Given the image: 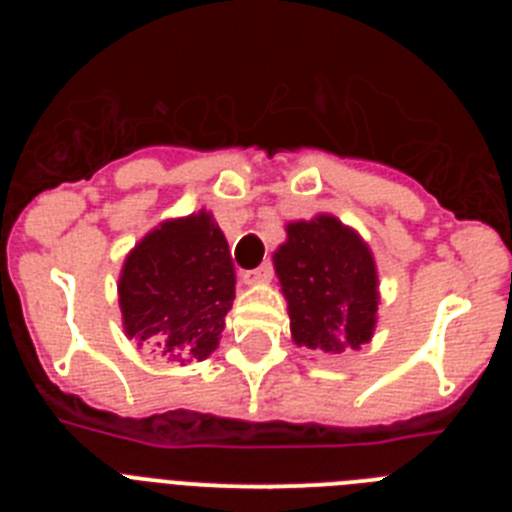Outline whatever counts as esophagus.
Wrapping results in <instances>:
<instances>
[{
	"label": "esophagus",
	"instance_id": "34e87169",
	"mask_svg": "<svg viewBox=\"0 0 512 512\" xmlns=\"http://www.w3.org/2000/svg\"><path fill=\"white\" fill-rule=\"evenodd\" d=\"M243 282L246 284H261V282H269L271 277H274V266H271V261H264L261 266H256V269H248L241 274Z\"/></svg>",
	"mask_w": 512,
	"mask_h": 512
}]
</instances>
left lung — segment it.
<instances>
[{"instance_id": "1", "label": "left lung", "mask_w": 512, "mask_h": 512, "mask_svg": "<svg viewBox=\"0 0 512 512\" xmlns=\"http://www.w3.org/2000/svg\"><path fill=\"white\" fill-rule=\"evenodd\" d=\"M274 266L297 346L341 354L359 348L377 323V269L366 243L330 215L287 225Z\"/></svg>"}]
</instances>
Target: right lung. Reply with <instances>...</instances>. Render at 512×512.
<instances>
[{"instance_id":"1","label":"right lung","mask_w":512,"mask_h":512,"mask_svg":"<svg viewBox=\"0 0 512 512\" xmlns=\"http://www.w3.org/2000/svg\"><path fill=\"white\" fill-rule=\"evenodd\" d=\"M125 333L169 361L212 354L235 297V266L223 230L205 210L148 233L122 266Z\"/></svg>"}]
</instances>
